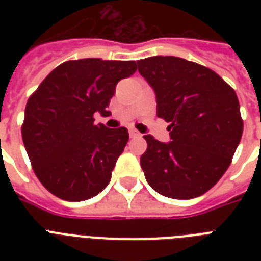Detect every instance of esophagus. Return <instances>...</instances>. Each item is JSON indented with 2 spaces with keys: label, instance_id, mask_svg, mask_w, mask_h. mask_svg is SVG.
<instances>
[{
  "label": "esophagus",
  "instance_id": "esophagus-1",
  "mask_svg": "<svg viewBox=\"0 0 261 261\" xmlns=\"http://www.w3.org/2000/svg\"><path fill=\"white\" fill-rule=\"evenodd\" d=\"M128 134H130L131 138H137V137H141V133H138V131L135 130V128H130Z\"/></svg>",
  "mask_w": 261,
  "mask_h": 261
}]
</instances>
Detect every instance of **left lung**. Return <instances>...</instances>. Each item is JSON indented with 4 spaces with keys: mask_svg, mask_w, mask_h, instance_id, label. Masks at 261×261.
I'll return each instance as SVG.
<instances>
[{
    "mask_svg": "<svg viewBox=\"0 0 261 261\" xmlns=\"http://www.w3.org/2000/svg\"><path fill=\"white\" fill-rule=\"evenodd\" d=\"M153 88L157 116L171 124L169 142L145 135L141 157L149 186L172 199H194L214 187L243 135L237 94L215 71L177 57L138 61Z\"/></svg>",
    "mask_w": 261,
    "mask_h": 261,
    "instance_id": "1",
    "label": "left lung"
}]
</instances>
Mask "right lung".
Listing matches in <instances>:
<instances>
[{
	"instance_id": "add662e5",
	"label": "right lung",
	"mask_w": 261,
	"mask_h": 261,
	"mask_svg": "<svg viewBox=\"0 0 261 261\" xmlns=\"http://www.w3.org/2000/svg\"><path fill=\"white\" fill-rule=\"evenodd\" d=\"M135 61L85 58L51 71L28 98L22 142L35 174L55 196L81 202L101 192L128 141L126 127L94 124Z\"/></svg>"
}]
</instances>
